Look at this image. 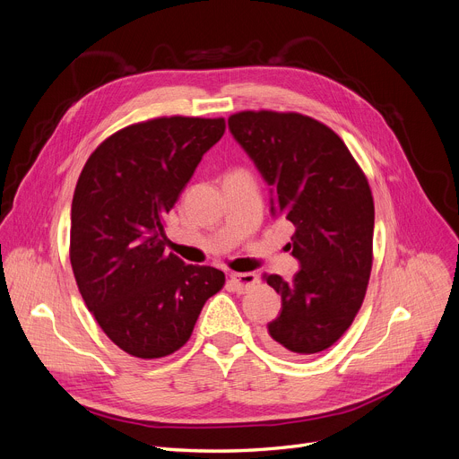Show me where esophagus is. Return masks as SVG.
I'll return each instance as SVG.
<instances>
[{"label":"esophagus","instance_id":"obj_1","mask_svg":"<svg viewBox=\"0 0 459 459\" xmlns=\"http://www.w3.org/2000/svg\"><path fill=\"white\" fill-rule=\"evenodd\" d=\"M230 283H232L234 290L243 293V290L251 289L255 283H258V274L256 273H234V274H230Z\"/></svg>","mask_w":459,"mask_h":459}]
</instances>
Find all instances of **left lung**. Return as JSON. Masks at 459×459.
Listing matches in <instances>:
<instances>
[{
  "instance_id": "left-lung-1",
  "label": "left lung",
  "mask_w": 459,
  "mask_h": 459,
  "mask_svg": "<svg viewBox=\"0 0 459 459\" xmlns=\"http://www.w3.org/2000/svg\"><path fill=\"white\" fill-rule=\"evenodd\" d=\"M229 130L271 190V214L295 225L300 271L267 283L281 297L267 344L302 359L335 344L362 306L371 271L373 197L342 139L300 113L241 111Z\"/></svg>"
}]
</instances>
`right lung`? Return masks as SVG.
<instances>
[{
	"label": "right lung",
	"mask_w": 459,
	"mask_h": 459,
	"mask_svg": "<svg viewBox=\"0 0 459 459\" xmlns=\"http://www.w3.org/2000/svg\"><path fill=\"white\" fill-rule=\"evenodd\" d=\"M225 134L223 118L160 117L106 139L82 170L71 204V265L106 335L139 359L178 351L220 269L164 253V216L199 160Z\"/></svg>",
	"instance_id": "1"
}]
</instances>
